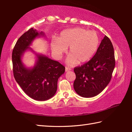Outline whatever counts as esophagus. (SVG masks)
I'll return each mask as SVG.
<instances>
[{
  "label": "esophagus",
  "mask_w": 132,
  "mask_h": 132,
  "mask_svg": "<svg viewBox=\"0 0 132 132\" xmlns=\"http://www.w3.org/2000/svg\"><path fill=\"white\" fill-rule=\"evenodd\" d=\"M71 69L70 68H69V67H68V66H66V68H65V71H69V70H71Z\"/></svg>",
  "instance_id": "obj_1"
}]
</instances>
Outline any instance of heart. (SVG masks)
Returning <instances> with one entry per match:
<instances>
[{
  "label": "heart",
  "mask_w": 132,
  "mask_h": 132,
  "mask_svg": "<svg viewBox=\"0 0 132 132\" xmlns=\"http://www.w3.org/2000/svg\"><path fill=\"white\" fill-rule=\"evenodd\" d=\"M97 33L82 28H74L63 30L58 38L52 40L51 47L55 57L60 59L69 47L67 62L83 63L88 61L97 51L99 45Z\"/></svg>",
  "instance_id": "heart-1"
}]
</instances>
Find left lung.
<instances>
[{"label":"left lung","mask_w":132,"mask_h":132,"mask_svg":"<svg viewBox=\"0 0 132 132\" xmlns=\"http://www.w3.org/2000/svg\"><path fill=\"white\" fill-rule=\"evenodd\" d=\"M115 66L113 45L105 36L94 56L87 62L76 67L74 71L75 92L83 97L99 94L109 84Z\"/></svg>","instance_id":"8db88e82"}]
</instances>
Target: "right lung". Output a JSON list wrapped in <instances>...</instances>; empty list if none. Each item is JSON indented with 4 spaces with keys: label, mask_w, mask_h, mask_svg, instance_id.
Segmentation results:
<instances>
[{
    "label": "right lung",
    "mask_w": 132,
    "mask_h": 132,
    "mask_svg": "<svg viewBox=\"0 0 132 132\" xmlns=\"http://www.w3.org/2000/svg\"><path fill=\"white\" fill-rule=\"evenodd\" d=\"M44 35L43 32L38 33L30 28L18 39L12 54L13 76L17 83L30 97L39 101L48 100L54 96L58 78L65 71L60 62L43 54H36L37 59L33 68H27L22 62L25 52L28 49L33 51L29 47L33 41Z\"/></svg>",
    "instance_id": "1"
}]
</instances>
